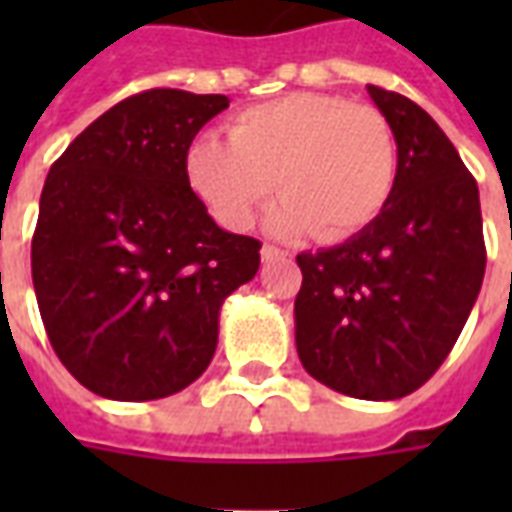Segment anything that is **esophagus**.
<instances>
[{
	"label": "esophagus",
	"instance_id": "esophagus-1",
	"mask_svg": "<svg viewBox=\"0 0 512 512\" xmlns=\"http://www.w3.org/2000/svg\"><path fill=\"white\" fill-rule=\"evenodd\" d=\"M260 257H263V263H277V260H285V252H279L277 246H263L260 249Z\"/></svg>",
	"mask_w": 512,
	"mask_h": 512
}]
</instances>
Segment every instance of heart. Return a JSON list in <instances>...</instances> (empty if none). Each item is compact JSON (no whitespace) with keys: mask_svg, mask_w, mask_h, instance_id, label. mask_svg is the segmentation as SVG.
Instances as JSON below:
<instances>
[{"mask_svg":"<svg viewBox=\"0 0 512 512\" xmlns=\"http://www.w3.org/2000/svg\"><path fill=\"white\" fill-rule=\"evenodd\" d=\"M227 136L202 134L186 178L224 230L241 233L277 191V235L340 244L378 219L397 180L395 131L376 106L340 95L293 93L233 117Z\"/></svg>","mask_w":512,"mask_h":512,"instance_id":"obj_1","label":"heart"}]
</instances>
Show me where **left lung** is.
I'll return each mask as SVG.
<instances>
[{
    "instance_id": "obj_1",
    "label": "left lung",
    "mask_w": 512,
    "mask_h": 512,
    "mask_svg": "<svg viewBox=\"0 0 512 512\" xmlns=\"http://www.w3.org/2000/svg\"><path fill=\"white\" fill-rule=\"evenodd\" d=\"M397 142L386 208L345 244L296 257V348L334 392L397 400L425 384L461 334L485 274L480 191L436 120L376 84Z\"/></svg>"
}]
</instances>
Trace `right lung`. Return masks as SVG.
<instances>
[{
  "label": "right lung",
  "mask_w": 512,
  "mask_h": 512,
  "mask_svg": "<svg viewBox=\"0 0 512 512\" xmlns=\"http://www.w3.org/2000/svg\"><path fill=\"white\" fill-rule=\"evenodd\" d=\"M227 95L145 90L112 106L49 169L32 282L51 348L109 400H158L211 365L224 299L260 241L222 230L191 191V139Z\"/></svg>",
  "instance_id": "add662e5"
}]
</instances>
